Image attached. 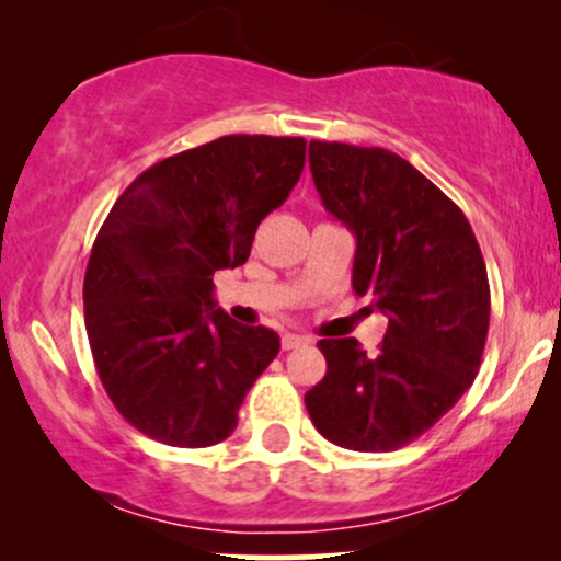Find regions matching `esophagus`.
Returning a JSON list of instances; mask_svg holds the SVG:
<instances>
[{
	"label": "esophagus",
	"mask_w": 561,
	"mask_h": 561,
	"mask_svg": "<svg viewBox=\"0 0 561 561\" xmlns=\"http://www.w3.org/2000/svg\"><path fill=\"white\" fill-rule=\"evenodd\" d=\"M308 343H311V337H306V334H295V332L282 334V347H285V351H293V347H300Z\"/></svg>",
	"instance_id": "34e87169"
}]
</instances>
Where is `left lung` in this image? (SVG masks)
<instances>
[{"label": "left lung", "instance_id": "left-lung-1", "mask_svg": "<svg viewBox=\"0 0 561 561\" xmlns=\"http://www.w3.org/2000/svg\"><path fill=\"white\" fill-rule=\"evenodd\" d=\"M321 203L356 234L353 289L388 313L377 356L358 340H319L327 375L306 392L334 446L396 450L427 433L480 371L491 287L480 244L454 199L382 147L313 139Z\"/></svg>", "mask_w": 561, "mask_h": 561}]
</instances>
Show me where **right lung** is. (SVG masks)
<instances>
[{
	"label": "right lung",
	"mask_w": 561,
	"mask_h": 561,
	"mask_svg": "<svg viewBox=\"0 0 561 561\" xmlns=\"http://www.w3.org/2000/svg\"><path fill=\"white\" fill-rule=\"evenodd\" d=\"M302 165V137L231 134L150 165L115 199L89 255L83 317L102 388L152 440H227L279 353V334L216 308L214 274L248 261Z\"/></svg>",
	"instance_id": "obj_1"
}]
</instances>
